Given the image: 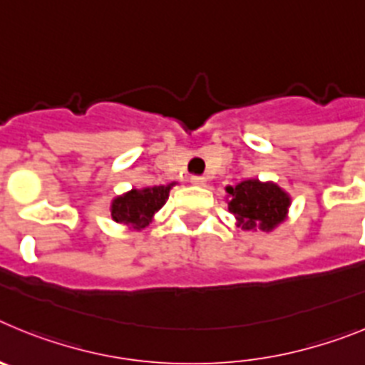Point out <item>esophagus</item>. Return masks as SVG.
<instances>
[{
    "mask_svg": "<svg viewBox=\"0 0 365 365\" xmlns=\"http://www.w3.org/2000/svg\"><path fill=\"white\" fill-rule=\"evenodd\" d=\"M190 182H192V185H195V186H205L206 179H205V177H201V175H192V177H190Z\"/></svg>",
    "mask_w": 365,
    "mask_h": 365,
    "instance_id": "obj_1",
    "label": "esophagus"
}]
</instances>
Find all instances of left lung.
<instances>
[{"label":"left lung","mask_w":365,"mask_h":365,"mask_svg":"<svg viewBox=\"0 0 365 365\" xmlns=\"http://www.w3.org/2000/svg\"><path fill=\"white\" fill-rule=\"evenodd\" d=\"M228 210L243 230L270 232L285 221L291 197L274 182L248 179L237 186H227Z\"/></svg>","instance_id":"left-lung-1"}]
</instances>
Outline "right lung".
Instances as JSON below:
<instances>
[{
	"instance_id": "1",
	"label": "right lung",
	"mask_w": 365,
	"mask_h": 365,
	"mask_svg": "<svg viewBox=\"0 0 365 365\" xmlns=\"http://www.w3.org/2000/svg\"><path fill=\"white\" fill-rule=\"evenodd\" d=\"M173 186L175 182L143 190L133 188L124 195H118L111 202L113 221L124 222L133 230H143L150 225L153 215L163 208Z\"/></svg>"
}]
</instances>
